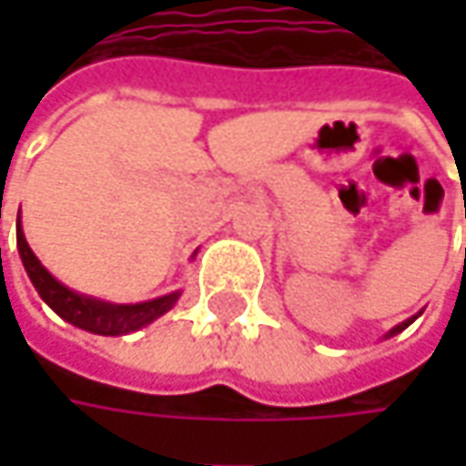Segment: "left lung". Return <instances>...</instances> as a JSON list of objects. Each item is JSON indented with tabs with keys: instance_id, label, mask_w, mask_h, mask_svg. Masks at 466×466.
I'll use <instances>...</instances> for the list:
<instances>
[{
	"instance_id": "obj_1",
	"label": "left lung",
	"mask_w": 466,
	"mask_h": 466,
	"mask_svg": "<svg viewBox=\"0 0 466 466\" xmlns=\"http://www.w3.org/2000/svg\"><path fill=\"white\" fill-rule=\"evenodd\" d=\"M412 321H415V316H412V319H407V321H404V324H400V327H394V329L389 331V337H391V334H397V331L407 329V327H410V324H412Z\"/></svg>"
}]
</instances>
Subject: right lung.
Listing matches in <instances>:
<instances>
[{"label":"right lung","mask_w":466,"mask_h":466,"mask_svg":"<svg viewBox=\"0 0 466 466\" xmlns=\"http://www.w3.org/2000/svg\"><path fill=\"white\" fill-rule=\"evenodd\" d=\"M17 248H20V259L25 264L27 278L35 285L38 296L44 298L46 303L62 319H66L69 324L93 331V334L114 337V334L137 331L139 327L150 324L157 316H163L178 300V293H170V296L155 298V300L137 303V306H114V303L77 296V293H72L69 288H64L62 282H56L46 272L44 264L30 251L25 236H23V228H17Z\"/></svg>","instance_id":"1"}]
</instances>
